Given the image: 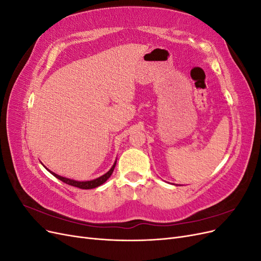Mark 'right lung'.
Here are the masks:
<instances>
[{
  "instance_id": "add662e5",
  "label": "right lung",
  "mask_w": 261,
  "mask_h": 261,
  "mask_svg": "<svg viewBox=\"0 0 261 261\" xmlns=\"http://www.w3.org/2000/svg\"><path fill=\"white\" fill-rule=\"evenodd\" d=\"M115 164H116V161H115V163L113 164V167H112L111 169H110V171L107 172L105 175H102V176H100V177H98V178H96V179L87 180V181H78V180H74V179H69V178H66V177H63V176H60V175H58V174H55V173H53V172H51V171H50V172L52 173V175H54L57 178L61 179L62 181H64L65 184H68V185H70V186H75V187H78V188H82V189H91V188H96V187L102 185L110 176L112 175L113 170H114V168H115Z\"/></svg>"
}]
</instances>
